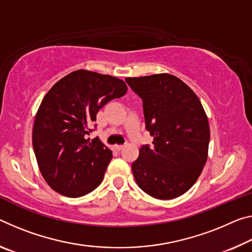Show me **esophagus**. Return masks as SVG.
<instances>
[{"mask_svg":"<svg viewBox=\"0 0 252 252\" xmlns=\"http://www.w3.org/2000/svg\"><path fill=\"white\" fill-rule=\"evenodd\" d=\"M114 148H115V149H117V150L120 151V150H122L123 148H125V146H123V145H115Z\"/></svg>","mask_w":252,"mask_h":252,"instance_id":"1","label":"esophagus"}]
</instances>
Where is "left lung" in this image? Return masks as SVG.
Returning <instances> with one entry per match:
<instances>
[{
	"instance_id": "obj_1",
	"label": "left lung",
	"mask_w": 252,
	"mask_h": 252,
	"mask_svg": "<svg viewBox=\"0 0 252 252\" xmlns=\"http://www.w3.org/2000/svg\"><path fill=\"white\" fill-rule=\"evenodd\" d=\"M142 99L153 147L143 145L131 165L138 186L159 199L189 190L207 159L210 126L196 94L176 76L157 74L126 78Z\"/></svg>"
}]
</instances>
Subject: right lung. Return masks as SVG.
Segmentation results:
<instances>
[{"label":"right lung","mask_w":252,"mask_h":252,"mask_svg":"<svg viewBox=\"0 0 252 252\" xmlns=\"http://www.w3.org/2000/svg\"><path fill=\"white\" fill-rule=\"evenodd\" d=\"M122 79L75 70L43 97L34 119L32 145L39 169L51 189L81 197L102 183L112 151L98 137L90 140L97 112L126 93Z\"/></svg>","instance_id":"add662e5"}]
</instances>
